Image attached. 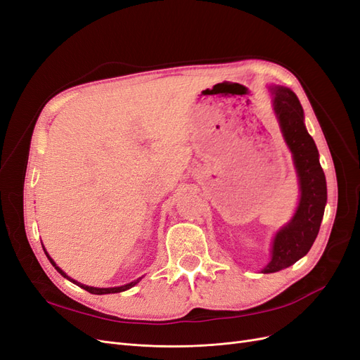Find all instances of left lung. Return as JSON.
<instances>
[{"mask_svg":"<svg viewBox=\"0 0 360 360\" xmlns=\"http://www.w3.org/2000/svg\"><path fill=\"white\" fill-rule=\"evenodd\" d=\"M274 111L281 126L282 136L292 155L300 184V200L291 221L282 226L274 238L270 263L261 270L275 274L307 255L320 231L328 201L326 177L319 160V150L303 123V108L290 89L271 86Z\"/></svg>","mask_w":360,"mask_h":360,"instance_id":"8db88e82","label":"left lung"}]
</instances>
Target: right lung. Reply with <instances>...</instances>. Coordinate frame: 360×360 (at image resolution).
<instances>
[{"instance_id":"1","label":"right lung","mask_w":360,"mask_h":360,"mask_svg":"<svg viewBox=\"0 0 360 360\" xmlns=\"http://www.w3.org/2000/svg\"><path fill=\"white\" fill-rule=\"evenodd\" d=\"M43 250H45V254H46V257H48V259L51 261V264L57 269V271L58 274H61L64 278H68L70 282H73V284H76V285H79L81 288H84V290H86L89 292H91V294H111V292H122V291H126V290H129V288H132L134 285H136L138 282L141 281V278L139 279H136V281H134V282H130V284H126V285H122V287H112V288H96V287H89V285H84V284H79L78 281H75V279H72V278H69L66 274H64V271L53 263V259L49 257V254L46 252V249L43 248Z\"/></svg>"}]
</instances>
